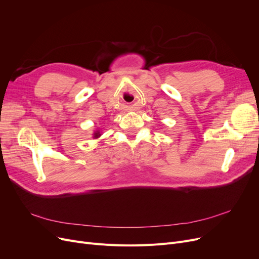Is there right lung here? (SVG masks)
Listing matches in <instances>:
<instances>
[{
	"mask_svg": "<svg viewBox=\"0 0 259 259\" xmlns=\"http://www.w3.org/2000/svg\"><path fill=\"white\" fill-rule=\"evenodd\" d=\"M100 136H101V134H100L99 131H96V132L94 133V138H99Z\"/></svg>",
	"mask_w": 259,
	"mask_h": 259,
	"instance_id": "1",
	"label": "right lung"
}]
</instances>
